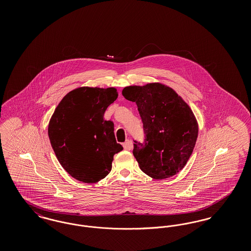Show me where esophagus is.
Here are the masks:
<instances>
[{
    "label": "esophagus",
    "mask_w": 251,
    "mask_h": 251,
    "mask_svg": "<svg viewBox=\"0 0 251 251\" xmlns=\"http://www.w3.org/2000/svg\"><path fill=\"white\" fill-rule=\"evenodd\" d=\"M123 148L126 151H131V142L130 140H126L125 143H123Z\"/></svg>",
    "instance_id": "esophagus-1"
}]
</instances>
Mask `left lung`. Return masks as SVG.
<instances>
[{"mask_svg":"<svg viewBox=\"0 0 251 251\" xmlns=\"http://www.w3.org/2000/svg\"><path fill=\"white\" fill-rule=\"evenodd\" d=\"M122 95L136 103L143 122L145 141H134L132 151L140 169L156 179L179 173L199 133L191 108L175 90L160 83L126 86Z\"/></svg>","mask_w":251,"mask_h":251,"instance_id":"obj_1","label":"left lung"}]
</instances>
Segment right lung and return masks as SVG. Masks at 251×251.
Instances as JSON below:
<instances>
[{"mask_svg":"<svg viewBox=\"0 0 251 251\" xmlns=\"http://www.w3.org/2000/svg\"><path fill=\"white\" fill-rule=\"evenodd\" d=\"M118 96L115 87L83 86L69 92L55 108L49 138L61 166L74 179L93 183L105 178L114 155L123 150L113 121L103 119Z\"/></svg>","mask_w":251,"mask_h":251,"instance_id":"right-lung-1","label":"right lung"}]
</instances>
